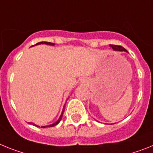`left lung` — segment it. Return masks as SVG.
<instances>
[{
  "mask_svg": "<svg viewBox=\"0 0 153 153\" xmlns=\"http://www.w3.org/2000/svg\"><path fill=\"white\" fill-rule=\"evenodd\" d=\"M110 47H111L115 51H127L126 48L120 46V45H110ZM128 52V51H127Z\"/></svg>",
  "mask_w": 153,
  "mask_h": 153,
  "instance_id": "left-lung-1",
  "label": "left lung"
}]
</instances>
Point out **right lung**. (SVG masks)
Returning <instances> with one entry per match:
<instances>
[{
    "instance_id": "obj_1",
    "label": "right lung",
    "mask_w": 153,
    "mask_h": 153,
    "mask_svg": "<svg viewBox=\"0 0 153 153\" xmlns=\"http://www.w3.org/2000/svg\"><path fill=\"white\" fill-rule=\"evenodd\" d=\"M40 44H45V45H54V43H51V42H38V44H36V45H40ZM32 46H33V45H32ZM63 112H64V110H63V111H62V115H61L60 118H59V119H58V120L57 121L56 123H54V124L49 125V126H43V127H42V128H46V127H53V126H56V125H58V123H60V121L62 120V115H63ZM29 124H32V125H34V126H36V125H35V124H33V123H29Z\"/></svg>"
}]
</instances>
